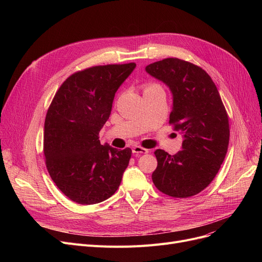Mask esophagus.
Instances as JSON below:
<instances>
[{"label": "esophagus", "instance_id": "1", "mask_svg": "<svg viewBox=\"0 0 262 262\" xmlns=\"http://www.w3.org/2000/svg\"><path fill=\"white\" fill-rule=\"evenodd\" d=\"M133 153L136 154V155H139V154H147L148 150L140 145H135L133 147Z\"/></svg>", "mask_w": 262, "mask_h": 262}]
</instances>
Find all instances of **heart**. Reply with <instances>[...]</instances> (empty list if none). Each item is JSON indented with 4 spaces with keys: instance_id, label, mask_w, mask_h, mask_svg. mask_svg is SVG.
<instances>
[{
    "instance_id": "obj_1",
    "label": "heart",
    "mask_w": 262,
    "mask_h": 262,
    "mask_svg": "<svg viewBox=\"0 0 262 262\" xmlns=\"http://www.w3.org/2000/svg\"><path fill=\"white\" fill-rule=\"evenodd\" d=\"M154 86H157V85H150V86H148L147 88H150V87H154ZM147 88H146V89H147Z\"/></svg>"
}]
</instances>
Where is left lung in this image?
Segmentation results:
<instances>
[{
    "label": "left lung",
    "mask_w": 262,
    "mask_h": 262,
    "mask_svg": "<svg viewBox=\"0 0 262 262\" xmlns=\"http://www.w3.org/2000/svg\"><path fill=\"white\" fill-rule=\"evenodd\" d=\"M166 84L173 98L170 123L180 132L182 150L170 155L156 149V188L173 198L193 196L215 177L227 153L229 124L221 96L202 68L178 58H166L145 67Z\"/></svg>",
    "instance_id": "8db88e82"
}]
</instances>
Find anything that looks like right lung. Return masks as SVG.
Listing matches in <instances>:
<instances>
[{"mask_svg": "<svg viewBox=\"0 0 262 262\" xmlns=\"http://www.w3.org/2000/svg\"><path fill=\"white\" fill-rule=\"evenodd\" d=\"M136 63L88 68L69 76L49 107L43 152L52 181L81 205L101 203L118 190L132 149L102 145L99 133L112 113L115 94Z\"/></svg>", "mask_w": 262, "mask_h": 262, "instance_id": "obj_1", "label": "right lung"}]
</instances>
